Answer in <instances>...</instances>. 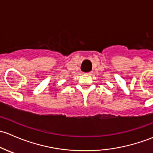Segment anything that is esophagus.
Returning a JSON list of instances; mask_svg holds the SVG:
<instances>
[{"mask_svg": "<svg viewBox=\"0 0 153 153\" xmlns=\"http://www.w3.org/2000/svg\"><path fill=\"white\" fill-rule=\"evenodd\" d=\"M87 74L88 75H90V76H92V75L94 74H93L92 71H91V72H88V73H87Z\"/></svg>", "mask_w": 153, "mask_h": 153, "instance_id": "obj_1", "label": "esophagus"}]
</instances>
